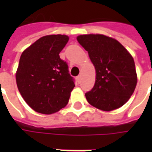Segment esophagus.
<instances>
[{"mask_svg": "<svg viewBox=\"0 0 152 152\" xmlns=\"http://www.w3.org/2000/svg\"><path fill=\"white\" fill-rule=\"evenodd\" d=\"M80 80H81V76H80V75H79V76L76 77V80H77V81L80 83Z\"/></svg>", "mask_w": 152, "mask_h": 152, "instance_id": "esophagus-1", "label": "esophagus"}]
</instances>
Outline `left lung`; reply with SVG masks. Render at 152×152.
<instances>
[{
	"instance_id": "left-lung-1",
	"label": "left lung",
	"mask_w": 152,
	"mask_h": 152,
	"mask_svg": "<svg viewBox=\"0 0 152 152\" xmlns=\"http://www.w3.org/2000/svg\"><path fill=\"white\" fill-rule=\"evenodd\" d=\"M77 40L96 70L95 84L86 94L87 101L106 112L122 107L137 85L133 57L119 41L104 35H81Z\"/></svg>"
}]
</instances>
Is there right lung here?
Instances as JSON below:
<instances>
[{"label":"right lung","instance_id":"1","mask_svg":"<svg viewBox=\"0 0 152 152\" xmlns=\"http://www.w3.org/2000/svg\"><path fill=\"white\" fill-rule=\"evenodd\" d=\"M69 40L66 35L40 37L23 52L16 72L17 86L30 107L53 114L67 104L75 87L67 63L59 53Z\"/></svg>","mask_w":152,"mask_h":152}]
</instances>
